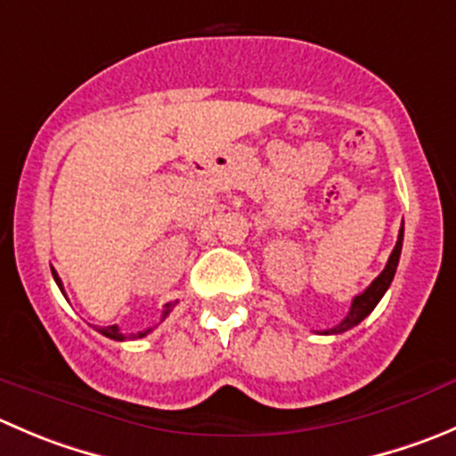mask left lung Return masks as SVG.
<instances>
[{
	"mask_svg": "<svg viewBox=\"0 0 456 456\" xmlns=\"http://www.w3.org/2000/svg\"><path fill=\"white\" fill-rule=\"evenodd\" d=\"M401 247H403V227L399 229V240H396L395 249H392L390 258H387L386 269H383V272L379 273L377 278H374L372 285H370L368 289L363 291V294L354 296V300H352V307H350V312H347V316L343 318L338 325L331 327V330L321 331V334H340V331L352 330V327L359 325V322L363 321V318L368 316V314L372 312L374 307H377L379 300L383 298V294L387 291V287H390L392 278H395V273H396V265H399V258H401Z\"/></svg>",
	"mask_w": 456,
	"mask_h": 456,
	"instance_id": "1",
	"label": "left lung"
}]
</instances>
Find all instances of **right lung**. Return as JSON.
Returning a JSON list of instances; mask_svg holds the SVG:
<instances>
[{
  "label": "right lung",
  "mask_w": 456,
  "mask_h": 456,
  "mask_svg": "<svg viewBox=\"0 0 456 456\" xmlns=\"http://www.w3.org/2000/svg\"><path fill=\"white\" fill-rule=\"evenodd\" d=\"M51 272H53V278H55L57 287H60L61 294H64V287H61L60 276H57L55 269H51ZM175 303H178V300H175ZM175 303H167V305H165V309H162V321H165V318L169 316V312H171V309H174V305H175ZM97 331H100V334H104V336H109V338H113V340H126V338H142V336H147L149 331H151V330H147V331H138V334H129V336H125V334H122V331H120V327H118V325H109V327H97Z\"/></svg>",
  "instance_id": "obj_1"
}]
</instances>
